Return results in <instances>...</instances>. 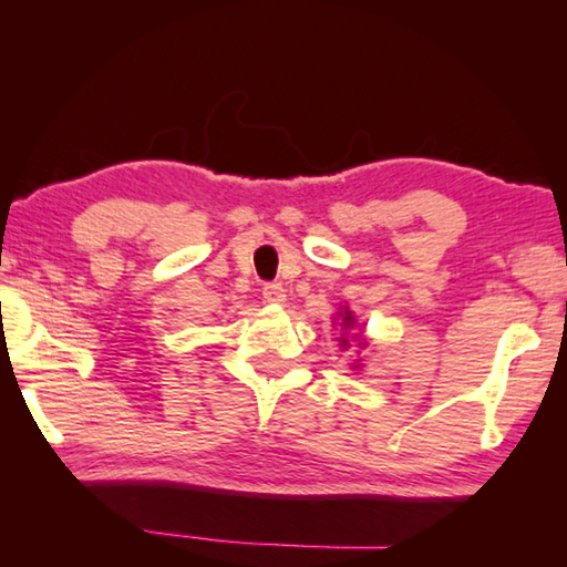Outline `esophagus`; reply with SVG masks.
Returning a JSON list of instances; mask_svg holds the SVG:
<instances>
[{"label":"esophagus","instance_id":"34e87169","mask_svg":"<svg viewBox=\"0 0 567 567\" xmlns=\"http://www.w3.org/2000/svg\"><path fill=\"white\" fill-rule=\"evenodd\" d=\"M285 287L280 282H265L262 285V299L270 305H282L285 302Z\"/></svg>","mask_w":567,"mask_h":567}]
</instances>
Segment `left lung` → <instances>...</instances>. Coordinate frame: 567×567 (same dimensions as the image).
<instances>
[{
	"instance_id": "obj_1",
	"label": "left lung",
	"mask_w": 567,
	"mask_h": 567,
	"mask_svg": "<svg viewBox=\"0 0 567 567\" xmlns=\"http://www.w3.org/2000/svg\"><path fill=\"white\" fill-rule=\"evenodd\" d=\"M343 323H346V329H348V327H351V323H353V319H351V315H346V319H343ZM343 346H346V341H343Z\"/></svg>"
}]
</instances>
